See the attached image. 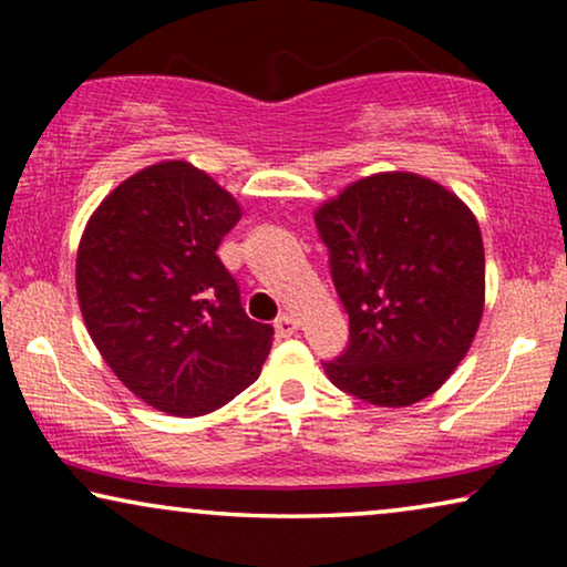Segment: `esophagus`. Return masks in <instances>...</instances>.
I'll list each match as a JSON object with an SVG mask.
<instances>
[{"instance_id": "34e87169", "label": "esophagus", "mask_w": 567, "mask_h": 567, "mask_svg": "<svg viewBox=\"0 0 567 567\" xmlns=\"http://www.w3.org/2000/svg\"><path fill=\"white\" fill-rule=\"evenodd\" d=\"M274 328H276V336H278V338H291L293 332L299 330V322L293 320L291 315H281V317H278V320L274 322Z\"/></svg>"}]
</instances>
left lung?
<instances>
[{
	"label": "left lung",
	"mask_w": 567,
	"mask_h": 567,
	"mask_svg": "<svg viewBox=\"0 0 567 567\" xmlns=\"http://www.w3.org/2000/svg\"><path fill=\"white\" fill-rule=\"evenodd\" d=\"M315 224L348 312L330 382L379 408L429 398L467 355L485 307L475 214L444 185L379 173L324 200Z\"/></svg>",
	"instance_id": "left-lung-1"
}]
</instances>
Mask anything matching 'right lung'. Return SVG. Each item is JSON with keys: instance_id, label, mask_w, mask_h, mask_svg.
I'll return each mask as SVG.
<instances>
[{"instance_id": "1", "label": "right lung", "mask_w": 567, "mask_h": 567, "mask_svg": "<svg viewBox=\"0 0 567 567\" xmlns=\"http://www.w3.org/2000/svg\"><path fill=\"white\" fill-rule=\"evenodd\" d=\"M243 216L190 162L123 181L90 216L76 250V297L92 343L146 405L196 417L260 377L274 328L245 315L219 260Z\"/></svg>"}]
</instances>
